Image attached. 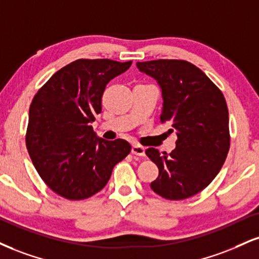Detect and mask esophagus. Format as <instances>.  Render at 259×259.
<instances>
[{"label":"esophagus","instance_id":"esophagus-1","mask_svg":"<svg viewBox=\"0 0 259 259\" xmlns=\"http://www.w3.org/2000/svg\"><path fill=\"white\" fill-rule=\"evenodd\" d=\"M132 152H133V154L139 155V157H145L146 155V148L142 147V146H139V145H134L132 148Z\"/></svg>","mask_w":259,"mask_h":259}]
</instances>
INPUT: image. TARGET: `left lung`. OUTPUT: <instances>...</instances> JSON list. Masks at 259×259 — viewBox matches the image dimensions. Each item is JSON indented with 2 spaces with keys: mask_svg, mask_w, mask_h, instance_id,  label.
I'll use <instances>...</instances> for the list:
<instances>
[{
  "mask_svg": "<svg viewBox=\"0 0 259 259\" xmlns=\"http://www.w3.org/2000/svg\"><path fill=\"white\" fill-rule=\"evenodd\" d=\"M157 80L161 90V121H170L176 147L167 154L148 148L159 176L153 192L169 200L193 197L211 183L229 149V118L221 90L200 68L185 60H152L136 64Z\"/></svg>",
  "mask_w": 259,
  "mask_h": 259,
  "instance_id": "left-lung-1",
  "label": "left lung"
}]
</instances>
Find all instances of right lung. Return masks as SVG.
Wrapping results in <instances>:
<instances>
[{"mask_svg": "<svg viewBox=\"0 0 259 259\" xmlns=\"http://www.w3.org/2000/svg\"><path fill=\"white\" fill-rule=\"evenodd\" d=\"M130 66L132 61L76 60L53 74L31 102L26 147L37 172L61 197L96 194L130 153L125 140L107 141L92 126L107 83Z\"/></svg>", "mask_w": 259, "mask_h": 259, "instance_id": "1", "label": "right lung"}]
</instances>
